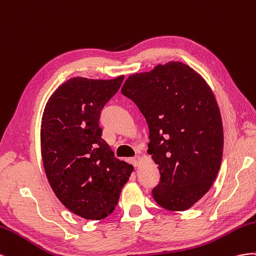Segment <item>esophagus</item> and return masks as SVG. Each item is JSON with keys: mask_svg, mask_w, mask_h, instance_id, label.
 <instances>
[{"mask_svg": "<svg viewBox=\"0 0 256 256\" xmlns=\"http://www.w3.org/2000/svg\"><path fill=\"white\" fill-rule=\"evenodd\" d=\"M130 162H132V164L134 166H138V165L140 164V162H142V158L140 156H136L130 158Z\"/></svg>", "mask_w": 256, "mask_h": 256, "instance_id": "esophagus-1", "label": "esophagus"}]
</instances>
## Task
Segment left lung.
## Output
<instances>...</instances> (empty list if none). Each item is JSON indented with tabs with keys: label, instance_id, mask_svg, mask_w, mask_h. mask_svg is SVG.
<instances>
[{
	"label": "left lung",
	"instance_id": "obj_1",
	"mask_svg": "<svg viewBox=\"0 0 256 256\" xmlns=\"http://www.w3.org/2000/svg\"><path fill=\"white\" fill-rule=\"evenodd\" d=\"M121 92L148 123V153L160 174L153 198L170 211L191 208L212 186L223 156L222 119L211 88L193 68L172 61L130 75Z\"/></svg>",
	"mask_w": 256,
	"mask_h": 256
}]
</instances>
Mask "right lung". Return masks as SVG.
Listing matches in <instances>:
<instances>
[{"instance_id":"1","label":"right lung","mask_w":256,"mask_h":256,"mask_svg":"<svg viewBox=\"0 0 256 256\" xmlns=\"http://www.w3.org/2000/svg\"><path fill=\"white\" fill-rule=\"evenodd\" d=\"M123 78H70L52 93L42 114L40 149L49 184L65 207L86 220L112 212L134 170L114 158L98 124Z\"/></svg>"}]
</instances>
